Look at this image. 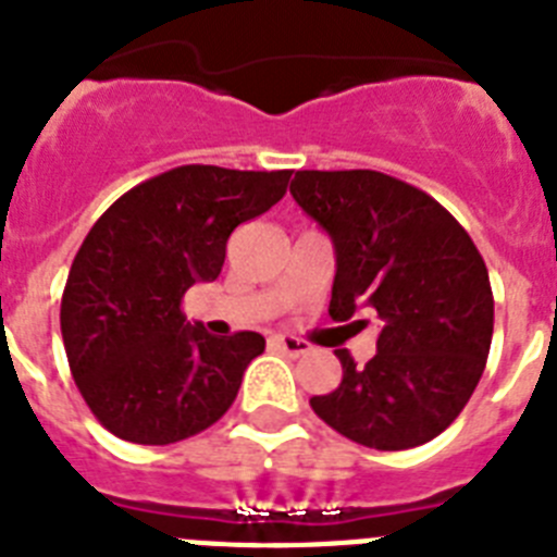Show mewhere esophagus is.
I'll list each match as a JSON object with an SVG mask.
<instances>
[{
    "label": "esophagus",
    "instance_id": "esophagus-1",
    "mask_svg": "<svg viewBox=\"0 0 557 557\" xmlns=\"http://www.w3.org/2000/svg\"><path fill=\"white\" fill-rule=\"evenodd\" d=\"M271 343L277 345L283 354H288V357H302V354L311 350V345H308L306 339H297V336H288V334H277Z\"/></svg>",
    "mask_w": 557,
    "mask_h": 557
}]
</instances>
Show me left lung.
<instances>
[{"label":"left lung","mask_w":557,"mask_h":557,"mask_svg":"<svg viewBox=\"0 0 557 557\" xmlns=\"http://www.w3.org/2000/svg\"><path fill=\"white\" fill-rule=\"evenodd\" d=\"M292 195L334 243L331 320H350L366 306L382 322L376 357L357 366L336 350L343 382L311 396V408L376 450L436 438L487 366L493 288L484 257L438 200L385 172L302 170Z\"/></svg>","instance_id":"1"}]
</instances>
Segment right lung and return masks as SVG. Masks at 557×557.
<instances>
[{
	"label": "right lung",
	"instance_id": "add662e5",
	"mask_svg": "<svg viewBox=\"0 0 557 557\" xmlns=\"http://www.w3.org/2000/svg\"><path fill=\"white\" fill-rule=\"evenodd\" d=\"M288 181L292 170L186 163L124 191L84 237L62 294V339L87 408L112 436L172 445L232 408L265 339H218L186 322L181 300L221 274L228 235L269 212Z\"/></svg>",
	"mask_w": 557,
	"mask_h": 557
}]
</instances>
